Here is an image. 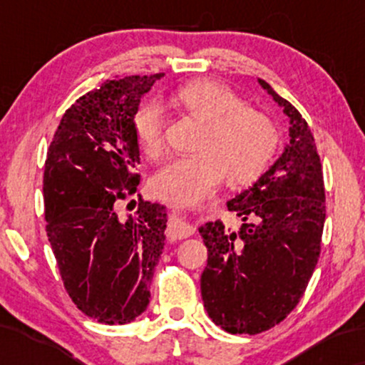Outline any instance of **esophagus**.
Masks as SVG:
<instances>
[{
    "instance_id": "34e87169",
    "label": "esophagus",
    "mask_w": 365,
    "mask_h": 365,
    "mask_svg": "<svg viewBox=\"0 0 365 365\" xmlns=\"http://www.w3.org/2000/svg\"><path fill=\"white\" fill-rule=\"evenodd\" d=\"M195 228L192 225H188L182 216L175 212L171 216L170 223H168V238L170 240H182V238H187L190 235H194Z\"/></svg>"
}]
</instances>
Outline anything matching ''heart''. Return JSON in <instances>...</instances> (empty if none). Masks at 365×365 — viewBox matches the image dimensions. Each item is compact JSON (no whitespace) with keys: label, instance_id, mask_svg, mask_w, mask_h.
Returning <instances> with one entry per match:
<instances>
[{"label":"heart","instance_id":"1","mask_svg":"<svg viewBox=\"0 0 365 365\" xmlns=\"http://www.w3.org/2000/svg\"><path fill=\"white\" fill-rule=\"evenodd\" d=\"M177 99L197 118L207 121L194 156L173 158L153 177V190L173 204H195L215 192L225 175L230 183L245 185L266 171L278 148L273 121L261 111L245 108L230 87L211 81L187 83ZM140 149L158 158L165 142V110L161 103H142L132 116Z\"/></svg>","mask_w":365,"mask_h":365}]
</instances>
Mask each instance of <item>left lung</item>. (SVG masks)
I'll return each mask as SVG.
<instances>
[{
    "instance_id": "obj_1",
    "label": "left lung",
    "mask_w": 365,
    "mask_h": 365,
    "mask_svg": "<svg viewBox=\"0 0 365 365\" xmlns=\"http://www.w3.org/2000/svg\"><path fill=\"white\" fill-rule=\"evenodd\" d=\"M290 120V142L255 182L226 202L242 220L238 232L220 220L199 228L207 247L200 276L204 307L232 334L273 328L302 299L321 252L324 182L307 121L257 78Z\"/></svg>"
}]
</instances>
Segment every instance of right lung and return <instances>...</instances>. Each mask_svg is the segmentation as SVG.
<instances>
[{
	"label": "right lung",
	"mask_w": 365,
	"mask_h": 365,
	"mask_svg": "<svg viewBox=\"0 0 365 365\" xmlns=\"http://www.w3.org/2000/svg\"><path fill=\"white\" fill-rule=\"evenodd\" d=\"M161 77H115L87 92L63 115L48 149L49 244L70 299L104 324H127L148 309L165 249V206L140 202L127 220L115 211L140 182L132 116Z\"/></svg>",
	"instance_id": "add662e5"
}]
</instances>
